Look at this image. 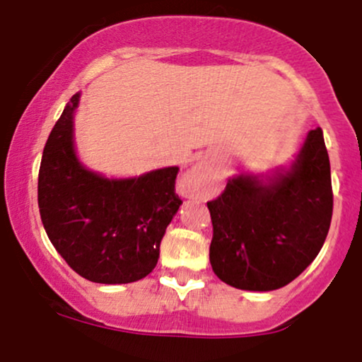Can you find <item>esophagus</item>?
<instances>
[{
    "label": "esophagus",
    "instance_id": "34e87169",
    "mask_svg": "<svg viewBox=\"0 0 362 362\" xmlns=\"http://www.w3.org/2000/svg\"><path fill=\"white\" fill-rule=\"evenodd\" d=\"M218 187V177L215 173L214 160L202 159L180 178V192L184 196L210 198Z\"/></svg>",
    "mask_w": 362,
    "mask_h": 362
}]
</instances>
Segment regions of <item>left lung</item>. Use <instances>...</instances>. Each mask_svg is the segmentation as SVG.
Masks as SVG:
<instances>
[{
	"label": "left lung",
	"instance_id": "obj_1",
	"mask_svg": "<svg viewBox=\"0 0 362 362\" xmlns=\"http://www.w3.org/2000/svg\"><path fill=\"white\" fill-rule=\"evenodd\" d=\"M215 275L243 291H275L317 257L333 217L331 166L320 127L312 129L289 171L238 175L208 202Z\"/></svg>",
	"mask_w": 362,
	"mask_h": 362
}]
</instances>
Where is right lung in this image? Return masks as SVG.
I'll use <instances>...</instances> for the list:
<instances>
[{"label":"right lung","instance_id":"1","mask_svg":"<svg viewBox=\"0 0 362 362\" xmlns=\"http://www.w3.org/2000/svg\"><path fill=\"white\" fill-rule=\"evenodd\" d=\"M69 100L43 148L38 206L47 236L73 272L96 284H129L156 268L164 231L182 199L178 168L138 178H105L87 170L73 147Z\"/></svg>","mask_w":362,"mask_h":362}]
</instances>
